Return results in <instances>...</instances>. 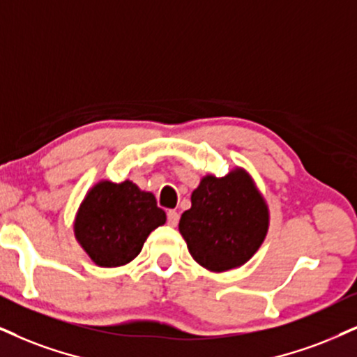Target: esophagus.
Listing matches in <instances>:
<instances>
[{"mask_svg":"<svg viewBox=\"0 0 357 357\" xmlns=\"http://www.w3.org/2000/svg\"><path fill=\"white\" fill-rule=\"evenodd\" d=\"M178 218L180 215L178 212H175V210H169V212H167V222H169L170 227H177Z\"/></svg>","mask_w":357,"mask_h":357,"instance_id":"esophagus-1","label":"esophagus"}]
</instances>
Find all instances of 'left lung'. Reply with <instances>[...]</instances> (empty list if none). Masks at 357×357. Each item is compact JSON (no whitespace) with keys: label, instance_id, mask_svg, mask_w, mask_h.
<instances>
[{"label":"left lung","instance_id":"1","mask_svg":"<svg viewBox=\"0 0 357 357\" xmlns=\"http://www.w3.org/2000/svg\"><path fill=\"white\" fill-rule=\"evenodd\" d=\"M268 223V205L253 178L235 169L222 178L206 175L200 180L178 230L199 265L222 273L241 266L258 252Z\"/></svg>","mask_w":357,"mask_h":357}]
</instances>
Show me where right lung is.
Listing matches in <instances>:
<instances>
[{
	"mask_svg": "<svg viewBox=\"0 0 357 357\" xmlns=\"http://www.w3.org/2000/svg\"><path fill=\"white\" fill-rule=\"evenodd\" d=\"M165 220L151 192H142L130 180H102L79 206L74 235L96 265L122 266L137 257L151 231Z\"/></svg>",
	"mask_w": 357,
	"mask_h": 357,
	"instance_id": "add662e5",
	"label": "right lung"
}]
</instances>
